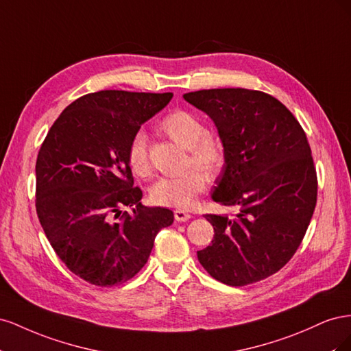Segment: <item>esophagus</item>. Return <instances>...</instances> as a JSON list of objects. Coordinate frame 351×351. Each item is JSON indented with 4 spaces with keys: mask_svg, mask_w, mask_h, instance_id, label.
Masks as SVG:
<instances>
[{
    "mask_svg": "<svg viewBox=\"0 0 351 351\" xmlns=\"http://www.w3.org/2000/svg\"><path fill=\"white\" fill-rule=\"evenodd\" d=\"M174 218L178 222H186V221H189L190 218H192V215H190L189 212H186L183 209H176L174 210Z\"/></svg>",
    "mask_w": 351,
    "mask_h": 351,
    "instance_id": "esophagus-1",
    "label": "esophagus"
}]
</instances>
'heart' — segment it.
I'll return each mask as SVG.
<instances>
[{
  "label": "heart",
  "mask_w": 351,
  "mask_h": 351,
  "mask_svg": "<svg viewBox=\"0 0 351 351\" xmlns=\"http://www.w3.org/2000/svg\"><path fill=\"white\" fill-rule=\"evenodd\" d=\"M159 130L189 151L186 168L195 167L197 169H190L173 178H161L151 187V200L159 206L189 209L206 189V176L217 177L224 168L227 161L226 146L219 137L209 134L208 125L202 119L187 110H176L167 114L159 121ZM125 158L133 174L137 177L151 176L152 168L147 152V139L143 132H136L132 136L127 145Z\"/></svg>",
  "instance_id": "1"
}]
</instances>
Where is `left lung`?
Instances as JSON below:
<instances>
[{
	"mask_svg": "<svg viewBox=\"0 0 351 351\" xmlns=\"http://www.w3.org/2000/svg\"><path fill=\"white\" fill-rule=\"evenodd\" d=\"M183 98L214 120L227 151L212 199L239 209L232 219L205 215L215 234L197 259L227 285L268 278L299 249L316 206L306 133L285 105L261 90L204 89Z\"/></svg>",
	"mask_w": 351,
	"mask_h": 351,
	"instance_id": "obj_1",
	"label": "left lung"
}]
</instances>
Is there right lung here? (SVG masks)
I'll return each mask as SVG.
<instances>
[{
  "mask_svg": "<svg viewBox=\"0 0 351 351\" xmlns=\"http://www.w3.org/2000/svg\"><path fill=\"white\" fill-rule=\"evenodd\" d=\"M171 98V92L83 95L60 114L40 146L39 222L62 263L89 284L112 287L133 278L158 231L173 224L169 209L141 204L142 190L133 187L125 158L132 136Z\"/></svg>",
  "mask_w": 351,
  "mask_h": 351,
  "instance_id": "right-lung-1",
  "label": "right lung"
}]
</instances>
